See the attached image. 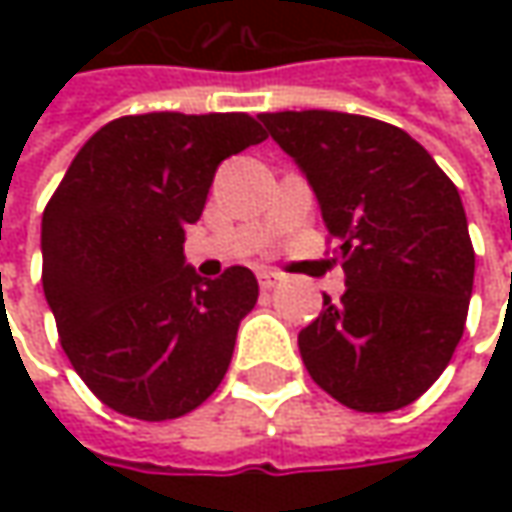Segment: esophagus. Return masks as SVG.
<instances>
[{"label":"esophagus","mask_w":512,"mask_h":512,"mask_svg":"<svg viewBox=\"0 0 512 512\" xmlns=\"http://www.w3.org/2000/svg\"><path fill=\"white\" fill-rule=\"evenodd\" d=\"M279 282H282V273H276V270H259V287L262 290H273Z\"/></svg>","instance_id":"obj_1"}]
</instances>
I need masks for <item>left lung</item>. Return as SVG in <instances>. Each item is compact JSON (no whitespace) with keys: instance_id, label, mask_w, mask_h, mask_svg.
<instances>
[{"instance_id":"8db88e82","label":"left lung","mask_w":512,"mask_h":512,"mask_svg":"<svg viewBox=\"0 0 512 512\" xmlns=\"http://www.w3.org/2000/svg\"><path fill=\"white\" fill-rule=\"evenodd\" d=\"M259 119L305 170L347 285L299 333L310 379L359 413L413 404L467 322L476 253L459 190L396 125L339 110Z\"/></svg>"}]
</instances>
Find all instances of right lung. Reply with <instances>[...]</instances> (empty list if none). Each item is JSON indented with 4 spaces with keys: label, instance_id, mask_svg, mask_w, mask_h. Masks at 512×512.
<instances>
[{
    "label": "right lung",
    "instance_id": "obj_1",
    "mask_svg": "<svg viewBox=\"0 0 512 512\" xmlns=\"http://www.w3.org/2000/svg\"><path fill=\"white\" fill-rule=\"evenodd\" d=\"M247 113H139L96 130L42 216V287L73 370L110 410L168 422L222 384L259 299L247 267H185L227 156L265 142Z\"/></svg>",
    "mask_w": 512,
    "mask_h": 512
}]
</instances>
